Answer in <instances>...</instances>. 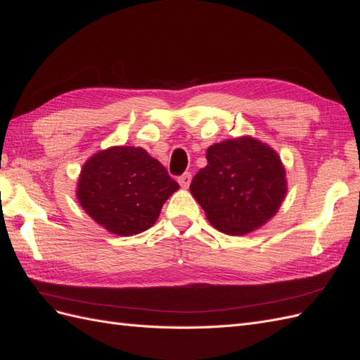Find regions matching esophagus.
Segmentation results:
<instances>
[{
	"mask_svg": "<svg viewBox=\"0 0 360 360\" xmlns=\"http://www.w3.org/2000/svg\"><path fill=\"white\" fill-rule=\"evenodd\" d=\"M190 181H191V173H190V172H187V173L181 174V176L178 178L179 186H181L182 188H187V187L190 186Z\"/></svg>",
	"mask_w": 360,
	"mask_h": 360,
	"instance_id": "1",
	"label": "esophagus"
}]
</instances>
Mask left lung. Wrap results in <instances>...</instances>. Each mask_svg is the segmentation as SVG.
<instances>
[{
  "instance_id": "obj_1",
  "label": "left lung",
  "mask_w": 360,
  "mask_h": 360,
  "mask_svg": "<svg viewBox=\"0 0 360 360\" xmlns=\"http://www.w3.org/2000/svg\"><path fill=\"white\" fill-rule=\"evenodd\" d=\"M207 165L190 184L208 222L225 235L253 231L278 213L287 195L285 169L274 150L252 136L207 148Z\"/></svg>"
}]
</instances>
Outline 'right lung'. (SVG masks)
Returning a JSON list of instances; mask_svg holds the SVG:
<instances>
[{"label": "right lung", "mask_w": 360, "mask_h": 360, "mask_svg": "<svg viewBox=\"0 0 360 360\" xmlns=\"http://www.w3.org/2000/svg\"><path fill=\"white\" fill-rule=\"evenodd\" d=\"M179 184L144 148L110 147L82 165L77 198L91 219L113 235L133 236L156 222Z\"/></svg>", "instance_id": "1"}]
</instances>
